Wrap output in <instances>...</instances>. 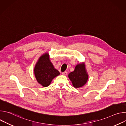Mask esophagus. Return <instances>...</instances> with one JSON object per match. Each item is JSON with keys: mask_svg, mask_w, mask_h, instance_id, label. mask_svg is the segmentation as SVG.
<instances>
[{"mask_svg": "<svg viewBox=\"0 0 126 126\" xmlns=\"http://www.w3.org/2000/svg\"><path fill=\"white\" fill-rule=\"evenodd\" d=\"M62 74L64 76H66L67 75V72L65 71V72H62Z\"/></svg>", "mask_w": 126, "mask_h": 126, "instance_id": "1", "label": "esophagus"}]
</instances>
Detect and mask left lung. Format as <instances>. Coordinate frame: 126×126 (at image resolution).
<instances>
[{
	"label": "left lung",
	"mask_w": 126,
	"mask_h": 126,
	"mask_svg": "<svg viewBox=\"0 0 126 126\" xmlns=\"http://www.w3.org/2000/svg\"><path fill=\"white\" fill-rule=\"evenodd\" d=\"M68 77L74 87L79 88L84 86L88 78L84 64L81 63L77 65L74 71L71 72Z\"/></svg>",
	"instance_id": "8db88e82"
}]
</instances>
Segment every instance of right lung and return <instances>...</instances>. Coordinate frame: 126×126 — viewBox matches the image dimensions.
I'll return each instance as SVG.
<instances>
[{
	"mask_svg": "<svg viewBox=\"0 0 126 126\" xmlns=\"http://www.w3.org/2000/svg\"><path fill=\"white\" fill-rule=\"evenodd\" d=\"M34 74L37 82L43 87L48 86L52 79L60 74L59 72L54 68L49 60L48 53L41 56L35 65Z\"/></svg>",
	"mask_w": 126,
	"mask_h": 126,
	"instance_id": "1",
	"label": "right lung"
}]
</instances>
